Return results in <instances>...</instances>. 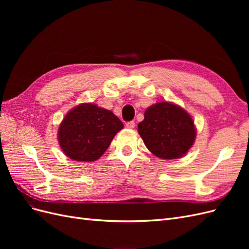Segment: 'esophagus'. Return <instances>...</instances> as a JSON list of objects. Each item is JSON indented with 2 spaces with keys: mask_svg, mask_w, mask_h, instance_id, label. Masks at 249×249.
Returning a JSON list of instances; mask_svg holds the SVG:
<instances>
[{
  "mask_svg": "<svg viewBox=\"0 0 249 249\" xmlns=\"http://www.w3.org/2000/svg\"><path fill=\"white\" fill-rule=\"evenodd\" d=\"M125 125H126L127 129H134V127H135V122H133V120H132V122H127L125 124Z\"/></svg>",
  "mask_w": 249,
  "mask_h": 249,
  "instance_id": "34e87169",
  "label": "esophagus"
}]
</instances>
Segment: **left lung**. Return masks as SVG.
I'll return each instance as SVG.
<instances>
[{
	"instance_id": "1",
	"label": "left lung",
	"mask_w": 249,
	"mask_h": 249,
	"mask_svg": "<svg viewBox=\"0 0 249 249\" xmlns=\"http://www.w3.org/2000/svg\"><path fill=\"white\" fill-rule=\"evenodd\" d=\"M138 133L145 146L161 159H178L193 145L196 131L188 113L176 105L162 102L146 109Z\"/></svg>"
}]
</instances>
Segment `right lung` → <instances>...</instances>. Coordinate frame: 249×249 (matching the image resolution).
<instances>
[{"label": "right lung", "mask_w": 249, "mask_h": 249, "mask_svg": "<svg viewBox=\"0 0 249 249\" xmlns=\"http://www.w3.org/2000/svg\"><path fill=\"white\" fill-rule=\"evenodd\" d=\"M123 127V123L111 111L93 104H82L64 117L58 141L71 159L91 162L100 159Z\"/></svg>", "instance_id": "right-lung-1"}]
</instances>
